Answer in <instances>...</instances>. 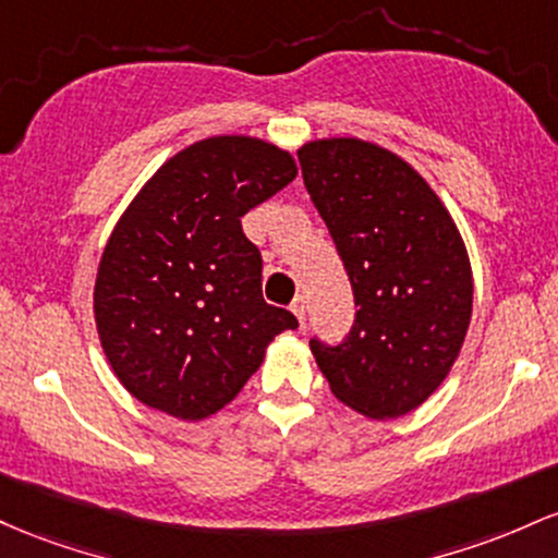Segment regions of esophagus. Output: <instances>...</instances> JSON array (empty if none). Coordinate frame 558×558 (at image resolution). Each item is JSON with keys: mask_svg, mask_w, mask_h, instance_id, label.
Masks as SVG:
<instances>
[{"mask_svg": "<svg viewBox=\"0 0 558 558\" xmlns=\"http://www.w3.org/2000/svg\"><path fill=\"white\" fill-rule=\"evenodd\" d=\"M290 308H292V313H295V316H298L300 327H303V324H305V298H295V300H292Z\"/></svg>", "mask_w": 558, "mask_h": 558, "instance_id": "esophagus-1", "label": "esophagus"}]
</instances>
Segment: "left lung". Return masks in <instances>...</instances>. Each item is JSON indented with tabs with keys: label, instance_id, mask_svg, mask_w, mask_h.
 Masks as SVG:
<instances>
[{
	"label": "left lung",
	"instance_id": "1",
	"mask_svg": "<svg viewBox=\"0 0 558 558\" xmlns=\"http://www.w3.org/2000/svg\"><path fill=\"white\" fill-rule=\"evenodd\" d=\"M298 158L359 305L345 342L311 340L313 359L359 414H409L464 345L474 295L464 240L422 173L379 144L331 136Z\"/></svg>",
	"mask_w": 558,
	"mask_h": 558
}]
</instances>
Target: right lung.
<instances>
[{"label":"right lung","mask_w":558,"mask_h":558,"mask_svg":"<svg viewBox=\"0 0 558 558\" xmlns=\"http://www.w3.org/2000/svg\"><path fill=\"white\" fill-rule=\"evenodd\" d=\"M298 177L287 149L223 134L168 158L118 218L94 281L112 372L149 409L199 422L231 403L266 348L295 329L260 292L242 216Z\"/></svg>","instance_id":"right-lung-1"}]
</instances>
